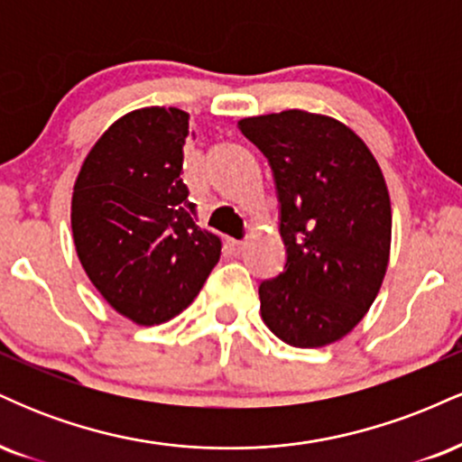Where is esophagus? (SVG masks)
<instances>
[{"label":"esophagus","mask_w":462,"mask_h":462,"mask_svg":"<svg viewBox=\"0 0 462 462\" xmlns=\"http://www.w3.org/2000/svg\"><path fill=\"white\" fill-rule=\"evenodd\" d=\"M243 245H245V243H243V241H235V238H227V247H230L232 254H241Z\"/></svg>","instance_id":"34e87169"}]
</instances>
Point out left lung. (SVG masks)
<instances>
[{
	"instance_id": "1",
	"label": "left lung",
	"mask_w": 462,
	"mask_h": 462,
	"mask_svg": "<svg viewBox=\"0 0 462 462\" xmlns=\"http://www.w3.org/2000/svg\"><path fill=\"white\" fill-rule=\"evenodd\" d=\"M264 153L280 201L284 272L258 286L261 315L293 347L338 341L383 284L391 201L369 147L330 116L284 110L238 121Z\"/></svg>"
}]
</instances>
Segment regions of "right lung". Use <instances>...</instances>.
Returning a JSON list of instances; mask_svg holds the SVG:
<instances>
[{"instance_id": "right-lung-1", "label": "right lung", "mask_w": 462, "mask_h": 462, "mask_svg": "<svg viewBox=\"0 0 462 462\" xmlns=\"http://www.w3.org/2000/svg\"><path fill=\"white\" fill-rule=\"evenodd\" d=\"M189 115L141 108L95 143L76 180L79 263L116 312L141 326L182 312L219 263L221 241L195 224L182 182Z\"/></svg>"}]
</instances>
